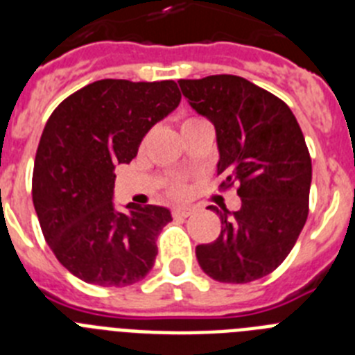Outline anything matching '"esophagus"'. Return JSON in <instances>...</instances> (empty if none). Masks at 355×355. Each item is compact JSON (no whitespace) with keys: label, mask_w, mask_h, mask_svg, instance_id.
Segmentation results:
<instances>
[{"label":"esophagus","mask_w":355,"mask_h":355,"mask_svg":"<svg viewBox=\"0 0 355 355\" xmlns=\"http://www.w3.org/2000/svg\"><path fill=\"white\" fill-rule=\"evenodd\" d=\"M193 213V208H190V206H175L174 209H172V215L174 216H190Z\"/></svg>","instance_id":"1"}]
</instances>
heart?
<instances>
[{
  "mask_svg": "<svg viewBox=\"0 0 355 355\" xmlns=\"http://www.w3.org/2000/svg\"><path fill=\"white\" fill-rule=\"evenodd\" d=\"M196 121H200V119H187V121H184L183 124H188V122H196ZM171 192L174 193V196H181V193L184 192V184H181V183H175L174 187L171 188Z\"/></svg>",
  "mask_w": 355,
  "mask_h": 355,
  "instance_id": "obj_1",
  "label": "heart"
}]
</instances>
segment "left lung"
Returning a JSON list of instances; mask_svg holds the SVG:
<instances>
[{"mask_svg":"<svg viewBox=\"0 0 355 355\" xmlns=\"http://www.w3.org/2000/svg\"><path fill=\"white\" fill-rule=\"evenodd\" d=\"M188 105L213 122L222 187L240 184L241 208L220 215L215 241L196 247L200 268L218 283L243 284L286 259L309 211L311 158L284 101L233 74L180 80Z\"/></svg>","mask_w":355,"mask_h":355,"instance_id":"obj_1","label":"left lung"}]
</instances>
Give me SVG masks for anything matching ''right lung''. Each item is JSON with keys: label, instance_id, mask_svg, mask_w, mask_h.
Wrapping results in <instances>:
<instances>
[{"label": "right lung", "instance_id": "1", "mask_svg": "<svg viewBox=\"0 0 355 355\" xmlns=\"http://www.w3.org/2000/svg\"><path fill=\"white\" fill-rule=\"evenodd\" d=\"M175 81L99 80L56 106L40 137L31 196L56 259L81 281L130 286L155 265L163 206L114 205L115 167L130 163L156 122L178 108Z\"/></svg>", "mask_w": 355, "mask_h": 355}]
</instances>
